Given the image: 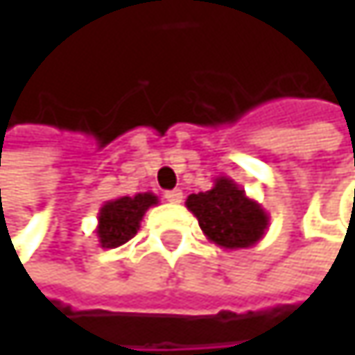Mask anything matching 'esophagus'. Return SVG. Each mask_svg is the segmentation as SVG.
Here are the masks:
<instances>
[{
    "instance_id": "esophagus-1",
    "label": "esophagus",
    "mask_w": 355,
    "mask_h": 355,
    "mask_svg": "<svg viewBox=\"0 0 355 355\" xmlns=\"http://www.w3.org/2000/svg\"><path fill=\"white\" fill-rule=\"evenodd\" d=\"M166 201L168 203H180L182 201V191L180 189H175V191H166Z\"/></svg>"
}]
</instances>
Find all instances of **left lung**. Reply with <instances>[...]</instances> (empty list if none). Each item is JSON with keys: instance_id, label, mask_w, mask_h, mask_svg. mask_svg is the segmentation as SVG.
Wrapping results in <instances>:
<instances>
[{"instance_id": "8db88e82", "label": "left lung", "mask_w": 355, "mask_h": 355, "mask_svg": "<svg viewBox=\"0 0 355 355\" xmlns=\"http://www.w3.org/2000/svg\"><path fill=\"white\" fill-rule=\"evenodd\" d=\"M184 205L207 241L226 250L254 247L269 228V214L230 177H218L209 191L189 195Z\"/></svg>"}]
</instances>
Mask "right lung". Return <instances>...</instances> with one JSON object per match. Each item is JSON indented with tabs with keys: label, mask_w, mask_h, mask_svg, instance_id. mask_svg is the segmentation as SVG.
<instances>
[{
	"label": "right lung",
	"mask_w": 355,
	"mask_h": 355,
	"mask_svg": "<svg viewBox=\"0 0 355 355\" xmlns=\"http://www.w3.org/2000/svg\"><path fill=\"white\" fill-rule=\"evenodd\" d=\"M158 205V197L154 193H137L133 197H116L107 201L98 209V226L96 236L103 248H116L131 241L141 224V218L150 207Z\"/></svg>",
	"instance_id": "add662e5"
}]
</instances>
